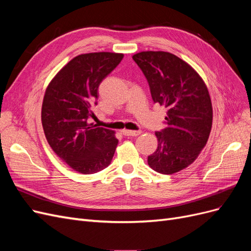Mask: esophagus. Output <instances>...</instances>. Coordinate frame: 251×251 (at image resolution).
Segmentation results:
<instances>
[{
  "label": "esophagus",
  "instance_id": "obj_1",
  "mask_svg": "<svg viewBox=\"0 0 251 251\" xmlns=\"http://www.w3.org/2000/svg\"><path fill=\"white\" fill-rule=\"evenodd\" d=\"M123 133L125 136H138L141 134V131H131V130H123Z\"/></svg>",
  "mask_w": 251,
  "mask_h": 251
}]
</instances>
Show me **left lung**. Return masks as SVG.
Instances as JSON below:
<instances>
[{"label":"left lung","mask_w":251,"mask_h":251,"mask_svg":"<svg viewBox=\"0 0 251 251\" xmlns=\"http://www.w3.org/2000/svg\"><path fill=\"white\" fill-rule=\"evenodd\" d=\"M133 59L146 75L154 102L168 110V126L155 133L158 147L148 163L157 173H178L191 165L207 143L212 126L208 89L199 73L173 53L142 51Z\"/></svg>","instance_id":"left-lung-1"}]
</instances>
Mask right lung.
<instances>
[{"label":"right lung","instance_id":"1","mask_svg":"<svg viewBox=\"0 0 251 251\" xmlns=\"http://www.w3.org/2000/svg\"><path fill=\"white\" fill-rule=\"evenodd\" d=\"M124 54L91 52L72 58L51 79L42 104V125L53 151L80 174H94L111 163L118 139L115 132L88 123L94 116L101 80Z\"/></svg>","mask_w":251,"mask_h":251}]
</instances>
